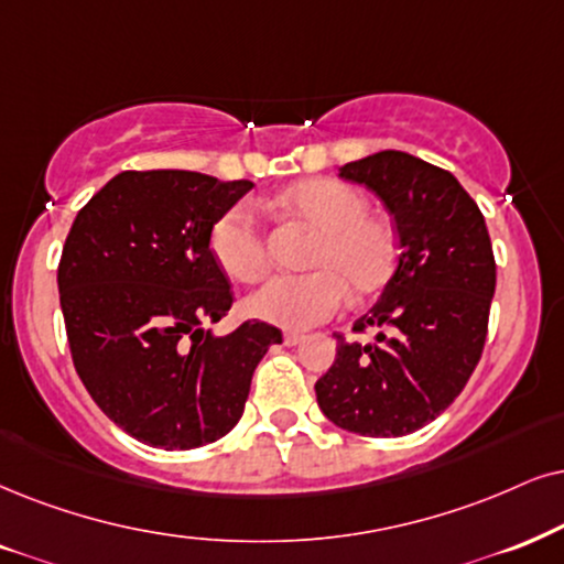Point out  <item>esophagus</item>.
Returning a JSON list of instances; mask_svg holds the SVG:
<instances>
[{
	"mask_svg": "<svg viewBox=\"0 0 564 564\" xmlns=\"http://www.w3.org/2000/svg\"><path fill=\"white\" fill-rule=\"evenodd\" d=\"M302 340H304V333H296V330L283 333V344L286 346H296V344H302Z\"/></svg>",
	"mask_w": 564,
	"mask_h": 564,
	"instance_id": "1",
	"label": "esophagus"
}]
</instances>
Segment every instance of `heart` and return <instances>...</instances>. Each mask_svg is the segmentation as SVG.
<instances>
[{
  "label": "heart",
  "mask_w": 564,
  "mask_h": 564,
  "mask_svg": "<svg viewBox=\"0 0 564 564\" xmlns=\"http://www.w3.org/2000/svg\"><path fill=\"white\" fill-rule=\"evenodd\" d=\"M278 208L294 216L319 239L306 275H275L247 299V310L270 325L304 330L333 317L348 291L367 299L393 275L398 231L393 220L369 213L361 189L335 180H306L278 197ZM210 252L226 275L252 283L268 270V245L260 216L249 203L220 213L210 229Z\"/></svg>",
  "instance_id": "1"
}]
</instances>
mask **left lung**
<instances>
[{"label": "left lung", "mask_w": 564, "mask_h": 564, "mask_svg": "<svg viewBox=\"0 0 564 564\" xmlns=\"http://www.w3.org/2000/svg\"><path fill=\"white\" fill-rule=\"evenodd\" d=\"M365 184L395 220L398 265L354 330L382 327L375 344L335 335V361L315 384L340 430L403 437L434 422L479 365L497 268L479 205L451 171L403 151L338 169Z\"/></svg>", "instance_id": "left-lung-1"}]
</instances>
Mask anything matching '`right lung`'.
Returning <instances> with one entry per match:
<instances>
[{
    "mask_svg": "<svg viewBox=\"0 0 564 564\" xmlns=\"http://www.w3.org/2000/svg\"><path fill=\"white\" fill-rule=\"evenodd\" d=\"M254 184L197 171H122L77 213L64 241L59 302L77 375L113 424L163 451H195L245 413L254 367L281 330L231 310L210 229Z\"/></svg>",
    "mask_w": 564,
    "mask_h": 564,
    "instance_id": "obj_1",
    "label": "right lung"
}]
</instances>
